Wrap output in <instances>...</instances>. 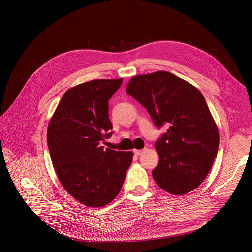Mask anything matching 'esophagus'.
Wrapping results in <instances>:
<instances>
[{
    "instance_id": "34e87169",
    "label": "esophagus",
    "mask_w": 252,
    "mask_h": 252,
    "mask_svg": "<svg viewBox=\"0 0 252 252\" xmlns=\"http://www.w3.org/2000/svg\"><path fill=\"white\" fill-rule=\"evenodd\" d=\"M143 152H144L143 149H134V153L137 155H141V154H143Z\"/></svg>"
}]
</instances>
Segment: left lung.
<instances>
[{
    "label": "left lung",
    "mask_w": 252,
    "mask_h": 252,
    "mask_svg": "<svg viewBox=\"0 0 252 252\" xmlns=\"http://www.w3.org/2000/svg\"><path fill=\"white\" fill-rule=\"evenodd\" d=\"M126 91L147 109L158 129L169 125L155 143V182L174 195L196 189L211 171L219 145L218 129L202 93L165 71L134 76Z\"/></svg>",
    "instance_id": "1"
}]
</instances>
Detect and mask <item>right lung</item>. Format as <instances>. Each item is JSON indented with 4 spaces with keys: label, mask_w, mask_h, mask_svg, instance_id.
<instances>
[{
    "label": "right lung",
    "mask_w": 252,
    "mask_h": 252,
    "mask_svg": "<svg viewBox=\"0 0 252 252\" xmlns=\"http://www.w3.org/2000/svg\"><path fill=\"white\" fill-rule=\"evenodd\" d=\"M121 84L122 78L95 79L72 87L48 124L47 145L57 177L88 207L106 206L117 196L133 161L132 151L101 145L112 135L108 100Z\"/></svg>",
    "instance_id": "add662e5"
}]
</instances>
